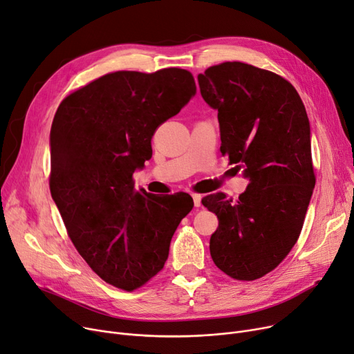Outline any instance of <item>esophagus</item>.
Returning a JSON list of instances; mask_svg holds the SVG:
<instances>
[{"mask_svg":"<svg viewBox=\"0 0 354 354\" xmlns=\"http://www.w3.org/2000/svg\"><path fill=\"white\" fill-rule=\"evenodd\" d=\"M192 198H194V205L198 208V207H201V199H202V196L199 195V194H192Z\"/></svg>","mask_w":354,"mask_h":354,"instance_id":"esophagus-1","label":"esophagus"}]
</instances>
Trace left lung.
Here are the masks:
<instances>
[{"mask_svg":"<svg viewBox=\"0 0 354 354\" xmlns=\"http://www.w3.org/2000/svg\"><path fill=\"white\" fill-rule=\"evenodd\" d=\"M198 83L218 110L221 153L250 179L235 201L202 198L219 221L211 257L234 280L252 281L278 267L304 224L315 185L307 111L288 80L247 63L208 67Z\"/></svg>","mask_w":354,"mask_h":354,"instance_id":"left-lung-1","label":"left lung"}]
</instances>
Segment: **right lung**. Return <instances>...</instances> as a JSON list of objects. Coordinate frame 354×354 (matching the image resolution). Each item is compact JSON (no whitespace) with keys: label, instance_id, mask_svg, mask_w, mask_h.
I'll return each mask as SVG.
<instances>
[{"label":"right lung","instance_id":"right-lung-1","mask_svg":"<svg viewBox=\"0 0 354 354\" xmlns=\"http://www.w3.org/2000/svg\"><path fill=\"white\" fill-rule=\"evenodd\" d=\"M195 93L188 70H123L74 90L55 111L51 196L73 245L110 286L133 291L153 278L194 208L185 192L136 191L133 172L151 159L156 129Z\"/></svg>","mask_w":354,"mask_h":354}]
</instances>
